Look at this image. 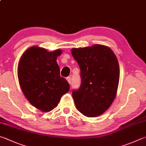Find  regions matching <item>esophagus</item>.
<instances>
[{
    "label": "esophagus",
    "instance_id": "esophagus-1",
    "mask_svg": "<svg viewBox=\"0 0 146 146\" xmlns=\"http://www.w3.org/2000/svg\"><path fill=\"white\" fill-rule=\"evenodd\" d=\"M66 80H67V81L68 82L69 84H71V77H70V76H68V77L66 78Z\"/></svg>",
    "mask_w": 146,
    "mask_h": 146
}]
</instances>
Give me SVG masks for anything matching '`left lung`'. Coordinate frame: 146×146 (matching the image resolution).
Segmentation results:
<instances>
[{
  "label": "left lung",
  "instance_id": "1",
  "mask_svg": "<svg viewBox=\"0 0 146 146\" xmlns=\"http://www.w3.org/2000/svg\"><path fill=\"white\" fill-rule=\"evenodd\" d=\"M71 54L81 71L80 87L72 92L76 108L87 117H97L116 96L120 73L117 57L110 48L98 44L72 48Z\"/></svg>",
  "mask_w": 146,
  "mask_h": 146
}]
</instances>
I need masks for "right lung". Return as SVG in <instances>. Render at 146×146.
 <instances>
[{"label": "right lung", "instance_id": "obj_1", "mask_svg": "<svg viewBox=\"0 0 146 146\" xmlns=\"http://www.w3.org/2000/svg\"><path fill=\"white\" fill-rule=\"evenodd\" d=\"M62 50L48 52L32 46L23 53L18 66V78L26 98L43 112H50L58 105L60 98L70 90V84L60 76L57 57Z\"/></svg>", "mask_w": 146, "mask_h": 146}]
</instances>
